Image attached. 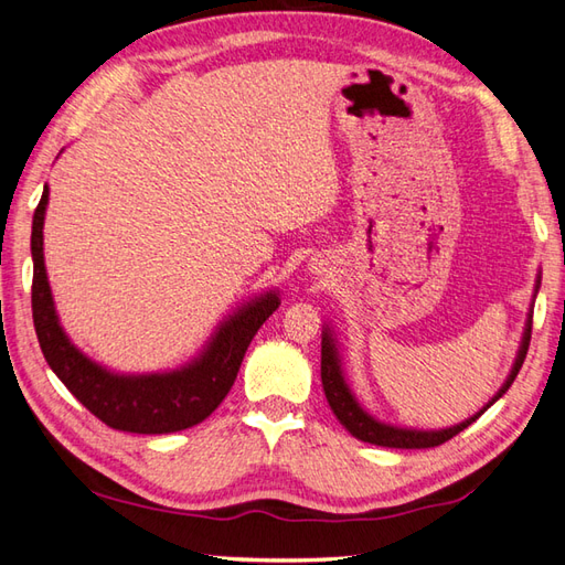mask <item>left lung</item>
I'll return each instance as SVG.
<instances>
[{
  "label": "left lung",
  "instance_id": "obj_1",
  "mask_svg": "<svg viewBox=\"0 0 565 565\" xmlns=\"http://www.w3.org/2000/svg\"><path fill=\"white\" fill-rule=\"evenodd\" d=\"M540 288V286H536ZM530 339H532V320L527 322V330H524L522 337V347L520 353L515 359L513 365V373L505 380V385L498 392V397L505 395V390L513 385L515 375L520 373L524 356H527V349H530ZM322 387H324V397L330 402L334 416L339 418V424H342L351 436H356L363 443H371V445H383V448H402V450H422V448H436V445H443L445 440H450L457 433L465 430L469 424H475L477 416L467 418L460 426H452V428H445V430H406V428H395V426H387V424H380L375 422L373 416L365 414L359 402L353 399V395L349 392L344 377H342V369H339V359H337V349L330 332L322 334ZM493 399V402H495ZM491 402V404H493Z\"/></svg>",
  "mask_w": 565,
  "mask_h": 565
}]
</instances>
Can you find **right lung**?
I'll list each match as a JSON object with an SVG mask.
<instances>
[{"label": "right lung", "instance_id": "add662e5", "mask_svg": "<svg viewBox=\"0 0 565 565\" xmlns=\"http://www.w3.org/2000/svg\"><path fill=\"white\" fill-rule=\"evenodd\" d=\"M45 206L47 188L33 214L31 308L38 342H41L50 369L90 414L110 428L156 436V433L185 430L204 422L228 395L245 351L262 322L279 308L277 294L253 300L228 322H223L212 344L188 369L156 375L108 373L88 361L70 342L57 322L43 259Z\"/></svg>", "mask_w": 565, "mask_h": 565}]
</instances>
